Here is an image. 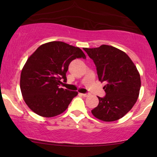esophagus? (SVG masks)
Segmentation results:
<instances>
[{
    "label": "esophagus",
    "mask_w": 157,
    "mask_h": 157,
    "mask_svg": "<svg viewBox=\"0 0 157 157\" xmlns=\"http://www.w3.org/2000/svg\"><path fill=\"white\" fill-rule=\"evenodd\" d=\"M82 94V96H83V97H88V96H89V94Z\"/></svg>",
    "instance_id": "34e87169"
}]
</instances>
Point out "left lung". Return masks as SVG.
Segmentation results:
<instances>
[{
	"label": "left lung",
	"mask_w": 157,
	"mask_h": 157,
	"mask_svg": "<svg viewBox=\"0 0 157 157\" xmlns=\"http://www.w3.org/2000/svg\"><path fill=\"white\" fill-rule=\"evenodd\" d=\"M97 67L106 94L98 97L99 104L91 113L104 122L116 121L132 109L137 100L141 80L137 68L126 53L113 46L83 48Z\"/></svg>",
	"instance_id": "1"
}]
</instances>
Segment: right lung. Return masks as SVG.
I'll use <instances>...</instances> for the list:
<instances>
[{"mask_svg":"<svg viewBox=\"0 0 157 157\" xmlns=\"http://www.w3.org/2000/svg\"><path fill=\"white\" fill-rule=\"evenodd\" d=\"M86 59L80 48L61 41H52L36 49L23 66L20 87L28 107L44 117L57 116L67 109L78 92L60 88L67 80L70 63Z\"/></svg>","mask_w":157,"mask_h":157,"instance_id":"obj_1","label":"right lung"}]
</instances>
